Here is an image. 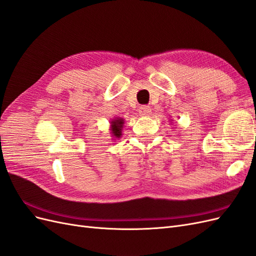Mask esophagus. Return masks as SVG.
<instances>
[{"mask_svg":"<svg viewBox=\"0 0 256 256\" xmlns=\"http://www.w3.org/2000/svg\"><path fill=\"white\" fill-rule=\"evenodd\" d=\"M138 113H140L141 116H150L152 113V109L150 106H143L140 108V109H138Z\"/></svg>","mask_w":256,"mask_h":256,"instance_id":"esophagus-1","label":"esophagus"}]
</instances>
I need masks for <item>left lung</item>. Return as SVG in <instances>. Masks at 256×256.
Listing matches in <instances>:
<instances>
[{
	"label": "left lung",
	"mask_w": 256,
	"mask_h": 256,
	"mask_svg": "<svg viewBox=\"0 0 256 256\" xmlns=\"http://www.w3.org/2000/svg\"><path fill=\"white\" fill-rule=\"evenodd\" d=\"M172 122H173V120H172Z\"/></svg>",
	"instance_id": "8db88e82"
}]
</instances>
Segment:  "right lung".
Listing matches in <instances>:
<instances>
[{"mask_svg": "<svg viewBox=\"0 0 256 256\" xmlns=\"http://www.w3.org/2000/svg\"><path fill=\"white\" fill-rule=\"evenodd\" d=\"M124 124H125V120L122 118H115L110 120V134L113 138L111 140H118V138H120L122 134V128H124Z\"/></svg>", "mask_w": 256, "mask_h": 256, "instance_id": "right-lung-1", "label": "right lung"}]
</instances>
